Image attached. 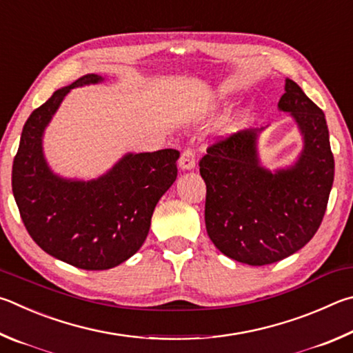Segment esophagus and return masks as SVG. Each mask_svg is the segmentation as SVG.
Instances as JSON below:
<instances>
[{"instance_id": "1", "label": "esophagus", "mask_w": 353, "mask_h": 353, "mask_svg": "<svg viewBox=\"0 0 353 353\" xmlns=\"http://www.w3.org/2000/svg\"><path fill=\"white\" fill-rule=\"evenodd\" d=\"M180 167L183 170H192L195 167V150L186 148L180 157Z\"/></svg>"}]
</instances>
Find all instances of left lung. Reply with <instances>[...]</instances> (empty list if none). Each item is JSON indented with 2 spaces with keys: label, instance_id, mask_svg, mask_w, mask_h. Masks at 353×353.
Listing matches in <instances>:
<instances>
[{
  "label": "left lung",
  "instance_id": "8db88e82",
  "mask_svg": "<svg viewBox=\"0 0 353 353\" xmlns=\"http://www.w3.org/2000/svg\"><path fill=\"white\" fill-rule=\"evenodd\" d=\"M277 107L294 117L304 136L294 165L274 173L261 165L257 138L263 128L215 141L199 164L209 239L225 256L252 267L279 262L310 242L335 175L323 110L290 79Z\"/></svg>",
  "mask_w": 353,
  "mask_h": 353
}]
</instances>
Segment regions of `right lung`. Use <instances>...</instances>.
Wrapping results in <instances>:
<instances>
[{"label":"right lung","mask_w":353,"mask_h":353,"mask_svg":"<svg viewBox=\"0 0 353 353\" xmlns=\"http://www.w3.org/2000/svg\"><path fill=\"white\" fill-rule=\"evenodd\" d=\"M102 80L86 74L34 110L12 165V192L29 236L48 254L82 270L113 268L141 248L154 206L176 180L180 158L175 148L128 153L91 181L52 173L43 157V132L68 92Z\"/></svg>","instance_id":"add662e5"}]
</instances>
